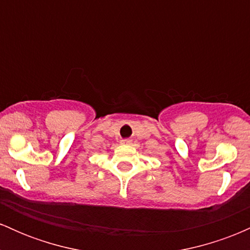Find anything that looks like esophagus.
<instances>
[{
    "label": "esophagus",
    "mask_w": 250,
    "mask_h": 250,
    "mask_svg": "<svg viewBox=\"0 0 250 250\" xmlns=\"http://www.w3.org/2000/svg\"><path fill=\"white\" fill-rule=\"evenodd\" d=\"M121 143H123V145H130V143H131V140H129V139H125V140H122Z\"/></svg>",
    "instance_id": "esophagus-1"
}]
</instances>
